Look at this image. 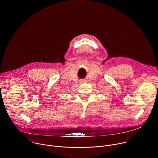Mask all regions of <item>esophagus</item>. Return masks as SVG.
Instances as JSON below:
<instances>
[{
    "instance_id": "34e87169",
    "label": "esophagus",
    "mask_w": 158,
    "mask_h": 158,
    "mask_svg": "<svg viewBox=\"0 0 158 158\" xmlns=\"http://www.w3.org/2000/svg\"><path fill=\"white\" fill-rule=\"evenodd\" d=\"M82 82H81V83H83V82H83V81H82Z\"/></svg>"
}]
</instances>
